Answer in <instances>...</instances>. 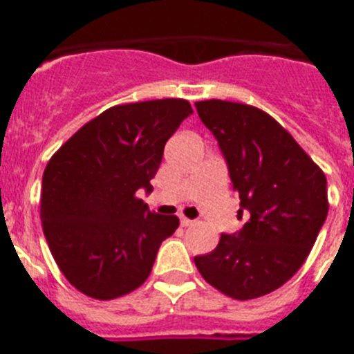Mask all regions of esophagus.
Returning <instances> with one entry per match:
<instances>
[{
    "instance_id": "obj_1",
    "label": "esophagus",
    "mask_w": 354,
    "mask_h": 354,
    "mask_svg": "<svg viewBox=\"0 0 354 354\" xmlns=\"http://www.w3.org/2000/svg\"><path fill=\"white\" fill-rule=\"evenodd\" d=\"M180 225H183V227H192V225H195V221L186 218V216H180Z\"/></svg>"
}]
</instances>
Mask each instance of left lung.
Masks as SVG:
<instances>
[{
    "instance_id": "obj_1",
    "label": "left lung",
    "mask_w": 354,
    "mask_h": 354,
    "mask_svg": "<svg viewBox=\"0 0 354 354\" xmlns=\"http://www.w3.org/2000/svg\"><path fill=\"white\" fill-rule=\"evenodd\" d=\"M227 159L241 211L250 220L195 257L207 283L239 301L273 292L308 257L328 216L324 171L271 115L241 102H195Z\"/></svg>"
}]
</instances>
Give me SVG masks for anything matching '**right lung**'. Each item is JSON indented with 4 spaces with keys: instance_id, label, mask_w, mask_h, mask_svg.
I'll use <instances>...</instances> for the list:
<instances>
[{
    "instance_id": "1",
    "label": "right lung",
    "mask_w": 354,
    "mask_h": 354,
    "mask_svg": "<svg viewBox=\"0 0 354 354\" xmlns=\"http://www.w3.org/2000/svg\"><path fill=\"white\" fill-rule=\"evenodd\" d=\"M193 113L186 99L113 106L86 122L44 170L40 220L56 264L93 299H115L149 278L179 218L149 211L165 143Z\"/></svg>"
}]
</instances>
